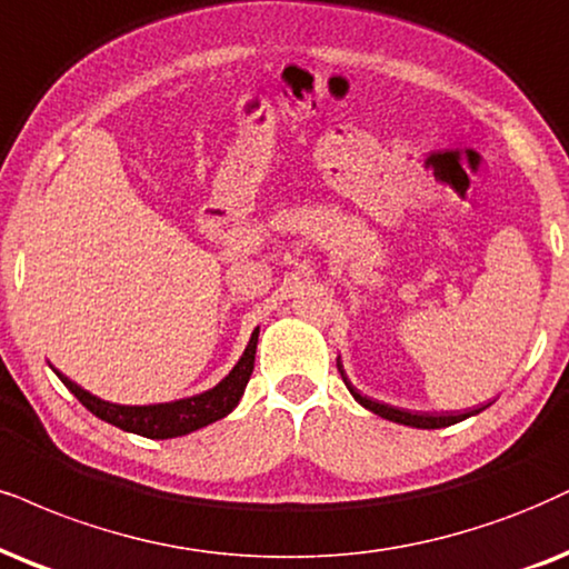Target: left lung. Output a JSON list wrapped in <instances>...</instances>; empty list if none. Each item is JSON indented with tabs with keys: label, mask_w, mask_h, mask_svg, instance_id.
<instances>
[{
	"label": "left lung",
	"mask_w": 569,
	"mask_h": 569,
	"mask_svg": "<svg viewBox=\"0 0 569 569\" xmlns=\"http://www.w3.org/2000/svg\"><path fill=\"white\" fill-rule=\"evenodd\" d=\"M338 369H340V375H342V382L348 385L350 396H353L356 401H359V403L363 406V409L375 411L377 417L390 419V422H398V425H406V427H419V430H438V427L456 425V422H461V419L475 417V413H480L482 409H486V406H480V409H472V411H467V413H456V417H453V413H419V411L396 409V406H388V403H380V401H371V398L361 396V392L356 390L353 385L348 382V377H346V371H342L340 361H338Z\"/></svg>",
	"instance_id": "1"
}]
</instances>
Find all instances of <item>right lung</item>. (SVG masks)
<instances>
[{
    "label": "right lung",
    "mask_w": 569,
    "mask_h": 569,
    "mask_svg": "<svg viewBox=\"0 0 569 569\" xmlns=\"http://www.w3.org/2000/svg\"><path fill=\"white\" fill-rule=\"evenodd\" d=\"M256 346H258V329L250 335L248 348L240 356V361L234 363V369L229 371L223 380L200 396L181 398V401L171 403H152V406H118L102 398L91 396L89 390H83L73 380H68L66 375H60L54 369V375L60 377L62 385L73 392L87 409L100 417L102 422L121 427L126 432L142 435V438L152 440H166V438H179V435H189L200 427H208L216 419H223L227 413L240 403L244 388L252 375V363H256Z\"/></svg>",
    "instance_id": "add662e5"
}]
</instances>
